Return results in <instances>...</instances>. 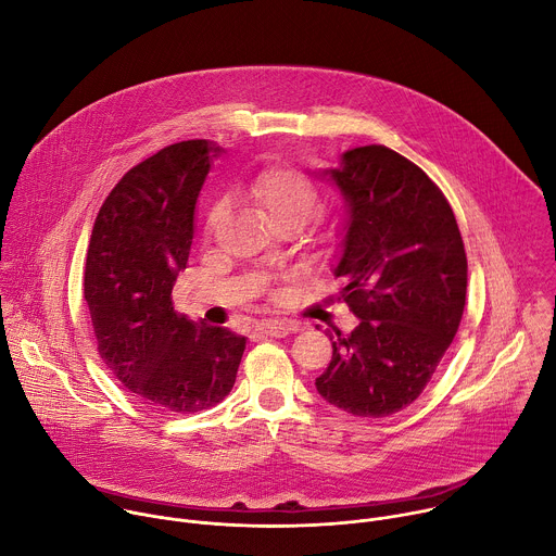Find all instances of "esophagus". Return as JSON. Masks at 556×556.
I'll list each match as a JSON object with an SVG mask.
<instances>
[{"instance_id": "esophagus-1", "label": "esophagus", "mask_w": 556, "mask_h": 556, "mask_svg": "<svg viewBox=\"0 0 556 556\" xmlns=\"http://www.w3.org/2000/svg\"><path fill=\"white\" fill-rule=\"evenodd\" d=\"M258 330L265 332V336H269V338H285V336H289V332L300 330V324L291 321V319H263L258 324Z\"/></svg>"}]
</instances>
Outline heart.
Returning a JSON list of instances; mask_svg holds the SVG:
<instances>
[{
	"mask_svg": "<svg viewBox=\"0 0 556 556\" xmlns=\"http://www.w3.org/2000/svg\"><path fill=\"white\" fill-rule=\"evenodd\" d=\"M250 197L261 203L265 207V212L269 214V218L274 220V226H282V224H295L302 226L304 220L313 214V210L319 203V190L317 184L300 173L298 168H289V166H276L269 170H263L248 188ZM226 203L224 201H214L207 207L205 214V232L212 235L214 228L218 226L220 216H224ZM338 224H326L319 232V239L324 243L336 241L338 237Z\"/></svg>",
	"mask_w": 556,
	"mask_h": 556,
	"instance_id": "obj_1",
	"label": "heart"
}]
</instances>
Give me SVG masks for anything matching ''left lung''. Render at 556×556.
Instances as JSON below:
<instances>
[{
	"label": "left lung",
	"instance_id": "left-lung-1",
	"mask_svg": "<svg viewBox=\"0 0 556 556\" xmlns=\"http://www.w3.org/2000/svg\"><path fill=\"white\" fill-rule=\"evenodd\" d=\"M313 175L346 199L336 276L359 317L351 336H330L332 359L315 388L353 416L396 414L425 390L463 319L467 254L454 210L416 164L381 144Z\"/></svg>",
	"mask_w": 556,
	"mask_h": 556
}]
</instances>
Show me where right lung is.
<instances>
[{"mask_svg": "<svg viewBox=\"0 0 556 556\" xmlns=\"http://www.w3.org/2000/svg\"><path fill=\"white\" fill-rule=\"evenodd\" d=\"M216 155V144L186 140L140 162L104 199L89 239L83 293L98 353L153 409L190 414L224 401L248 342L177 313L170 295Z\"/></svg>", "mask_w": 556, "mask_h": 556, "instance_id": "right-lung-1", "label": "right lung"}]
</instances>
